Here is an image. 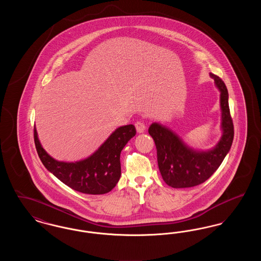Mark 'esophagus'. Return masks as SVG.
Here are the masks:
<instances>
[{
    "mask_svg": "<svg viewBox=\"0 0 261 261\" xmlns=\"http://www.w3.org/2000/svg\"><path fill=\"white\" fill-rule=\"evenodd\" d=\"M135 127H136L138 133H144L145 130H146V126L142 121H137L136 123H135Z\"/></svg>",
    "mask_w": 261,
    "mask_h": 261,
    "instance_id": "obj_1",
    "label": "esophagus"
}]
</instances>
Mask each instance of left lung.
Segmentation results:
<instances>
[{
	"mask_svg": "<svg viewBox=\"0 0 261 261\" xmlns=\"http://www.w3.org/2000/svg\"><path fill=\"white\" fill-rule=\"evenodd\" d=\"M220 91L222 137L210 150H197L188 147L173 131L160 123L149 126L158 152V163L163 181L172 188L198 186L214 173L231 149L234 139V125L230 114L228 91L223 81L211 73Z\"/></svg>",
	"mask_w": 261,
	"mask_h": 261,
	"instance_id": "8db88e82",
	"label": "left lung"
}]
</instances>
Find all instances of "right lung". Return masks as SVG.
<instances>
[{
    "label": "right lung",
    "instance_id": "1",
    "mask_svg": "<svg viewBox=\"0 0 261 261\" xmlns=\"http://www.w3.org/2000/svg\"><path fill=\"white\" fill-rule=\"evenodd\" d=\"M135 135L134 125L121 126L87 159L64 162L56 161L43 149L34 128L35 147L44 166L66 186L89 195L107 194L116 186L121 176L120 152Z\"/></svg>",
    "mask_w": 261,
    "mask_h": 261
}]
</instances>
